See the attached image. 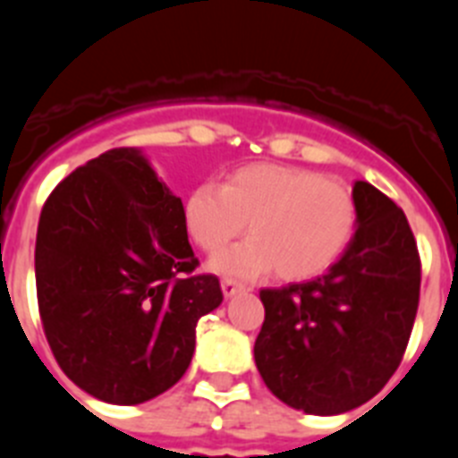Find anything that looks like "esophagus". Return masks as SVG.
I'll use <instances>...</instances> for the list:
<instances>
[{"instance_id": "1", "label": "esophagus", "mask_w": 458, "mask_h": 458, "mask_svg": "<svg viewBox=\"0 0 458 458\" xmlns=\"http://www.w3.org/2000/svg\"><path fill=\"white\" fill-rule=\"evenodd\" d=\"M241 291H245L241 282H236V279H222V293H225V298H233Z\"/></svg>"}]
</instances>
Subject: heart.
I'll use <instances>...</instances> for the list:
<instances>
[{
    "label": "heart",
    "instance_id": "heart-1",
    "mask_svg": "<svg viewBox=\"0 0 458 458\" xmlns=\"http://www.w3.org/2000/svg\"><path fill=\"white\" fill-rule=\"evenodd\" d=\"M183 225L199 250L216 254L248 225L252 238L210 261L226 277L248 279L275 268L282 279L326 273L358 229V206L346 185L289 165L241 167L222 188L201 183L183 201Z\"/></svg>",
    "mask_w": 458,
    "mask_h": 458
}]
</instances>
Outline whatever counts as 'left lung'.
Masks as SVG:
<instances>
[{"instance_id": "1", "label": "left lung", "mask_w": 458, "mask_h": 458, "mask_svg": "<svg viewBox=\"0 0 458 458\" xmlns=\"http://www.w3.org/2000/svg\"><path fill=\"white\" fill-rule=\"evenodd\" d=\"M358 229L326 275L261 289L257 369L279 402L339 415L378 394L396 371L420 302V254L403 210L355 181Z\"/></svg>"}]
</instances>
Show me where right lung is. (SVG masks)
Listing matches in <instances>:
<instances>
[{"mask_svg":"<svg viewBox=\"0 0 458 458\" xmlns=\"http://www.w3.org/2000/svg\"><path fill=\"white\" fill-rule=\"evenodd\" d=\"M199 266L183 201L137 148L68 174L40 210L36 293L64 374L100 402L135 406L179 383L194 327L222 302Z\"/></svg>","mask_w":458,"mask_h":458,"instance_id":"right-lung-1","label":"right lung"}]
</instances>
